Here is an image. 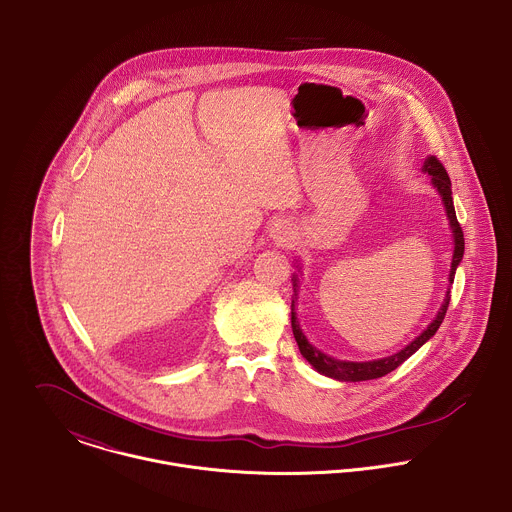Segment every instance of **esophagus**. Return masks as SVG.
Wrapping results in <instances>:
<instances>
[{
	"instance_id": "esophagus-1",
	"label": "esophagus",
	"mask_w": 512,
	"mask_h": 512,
	"mask_svg": "<svg viewBox=\"0 0 512 512\" xmlns=\"http://www.w3.org/2000/svg\"><path fill=\"white\" fill-rule=\"evenodd\" d=\"M270 238H272L276 244H280V246H288V244H292L295 234H293L292 226H290L288 222L278 220V222H274V226L270 228Z\"/></svg>"
}]
</instances>
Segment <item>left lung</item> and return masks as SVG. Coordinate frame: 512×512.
Instances as JSON below:
<instances>
[{
	"mask_svg": "<svg viewBox=\"0 0 512 512\" xmlns=\"http://www.w3.org/2000/svg\"><path fill=\"white\" fill-rule=\"evenodd\" d=\"M422 171L428 173L432 177V185L434 189L438 191L439 197H441V203H443V209H445V215L449 220V230H451V240H453V254H451V266H449V286L453 284V278H455V270L459 266V262L463 260V250H465V240H463V230L457 222L455 217V209H453V197H451V181H449V175L445 171V167L439 163L438 157L434 155H428L424 165H422ZM293 299H292V331L295 341H297V347H299V353L301 357L313 366L319 374L323 376H329V378H335L339 382H361V380H372V378H380L388 372H392L394 368L402 365L406 359H410L424 343H428L443 321L445 317V311H447V305H449V288L445 292L443 297V303L439 307L438 315L432 319V323L414 339L410 341L404 349H400L398 353L390 355V357H382V359H372V361H341V359H335V357H329L325 355L323 351H319L317 347H313L307 337L303 335L301 327H299V321H297V313H295V301H297V284H299V278L297 274H293Z\"/></svg>",
	"mask_w": 512,
	"mask_h": 512,
	"instance_id": "8db88e82",
	"label": "left lung"
}]
</instances>
